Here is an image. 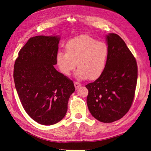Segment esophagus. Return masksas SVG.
Listing matches in <instances>:
<instances>
[{
	"instance_id": "esophagus-1",
	"label": "esophagus",
	"mask_w": 151,
	"mask_h": 151,
	"mask_svg": "<svg viewBox=\"0 0 151 151\" xmlns=\"http://www.w3.org/2000/svg\"><path fill=\"white\" fill-rule=\"evenodd\" d=\"M81 84L80 83H79V82H75L74 83V86H75V88L76 89H79L81 87Z\"/></svg>"
}]
</instances>
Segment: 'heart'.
Returning a JSON list of instances; mask_svg holds the SVG:
<instances>
[{
	"label": "heart",
	"mask_w": 151,
	"mask_h": 151,
	"mask_svg": "<svg viewBox=\"0 0 151 151\" xmlns=\"http://www.w3.org/2000/svg\"><path fill=\"white\" fill-rule=\"evenodd\" d=\"M65 52H58L56 56L59 70L65 76H69L77 65L79 68L76 73L77 78L96 79L106 67L108 55L107 45L89 35H80L68 40L65 45Z\"/></svg>",
	"instance_id": "heart-1"
}]
</instances>
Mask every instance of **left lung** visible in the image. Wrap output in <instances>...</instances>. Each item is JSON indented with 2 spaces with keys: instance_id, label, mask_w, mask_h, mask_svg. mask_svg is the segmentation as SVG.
<instances>
[{
  "instance_id": "1",
  "label": "left lung",
  "mask_w": 151,
  "mask_h": 151,
  "mask_svg": "<svg viewBox=\"0 0 151 151\" xmlns=\"http://www.w3.org/2000/svg\"><path fill=\"white\" fill-rule=\"evenodd\" d=\"M108 55L105 69L88 89L87 104L96 119L103 123L120 120L129 111L134 98L137 65L124 41L115 33L106 36Z\"/></svg>"
}]
</instances>
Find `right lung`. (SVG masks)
Returning a JSON list of instances; mask_svg holds the SVG:
<instances>
[{"label": "right lung", "mask_w": 151, "mask_h": 151, "mask_svg": "<svg viewBox=\"0 0 151 151\" xmlns=\"http://www.w3.org/2000/svg\"><path fill=\"white\" fill-rule=\"evenodd\" d=\"M59 36L31 38L18 53L14 81L21 104L35 122L51 125L60 122L67 111L73 81L58 72L56 56Z\"/></svg>", "instance_id": "obj_1"}]
</instances>
